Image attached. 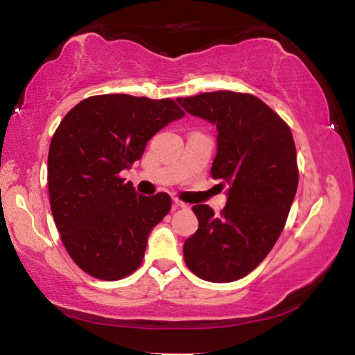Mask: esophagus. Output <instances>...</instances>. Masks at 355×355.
I'll list each match as a JSON object with an SVG mask.
<instances>
[{
	"mask_svg": "<svg viewBox=\"0 0 355 355\" xmlns=\"http://www.w3.org/2000/svg\"><path fill=\"white\" fill-rule=\"evenodd\" d=\"M173 206L175 207H182V209H188V207H190V205H187V202L180 201L178 198H173Z\"/></svg>",
	"mask_w": 355,
	"mask_h": 355,
	"instance_id": "34e87169",
	"label": "esophagus"
}]
</instances>
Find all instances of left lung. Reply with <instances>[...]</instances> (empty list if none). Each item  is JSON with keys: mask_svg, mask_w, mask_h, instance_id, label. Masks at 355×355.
I'll return each mask as SVG.
<instances>
[{"mask_svg": "<svg viewBox=\"0 0 355 355\" xmlns=\"http://www.w3.org/2000/svg\"><path fill=\"white\" fill-rule=\"evenodd\" d=\"M177 102L217 128L211 175L229 187L220 216L207 205L193 206L200 225L183 245L185 263L205 281L242 279L271 252L295 198L299 168L291 128L252 94L216 91Z\"/></svg>", "mask_w": 355, "mask_h": 355, "instance_id": "1", "label": "left lung"}]
</instances>
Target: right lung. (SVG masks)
<instances>
[{"label":"right lung","instance_id":"obj_1","mask_svg":"<svg viewBox=\"0 0 355 355\" xmlns=\"http://www.w3.org/2000/svg\"><path fill=\"white\" fill-rule=\"evenodd\" d=\"M183 115L172 98L103 94L79 102L56 128L49 150L51 214L66 252L92 277L118 281L139 268L172 200L138 195L120 172Z\"/></svg>","mask_w":355,"mask_h":355}]
</instances>
